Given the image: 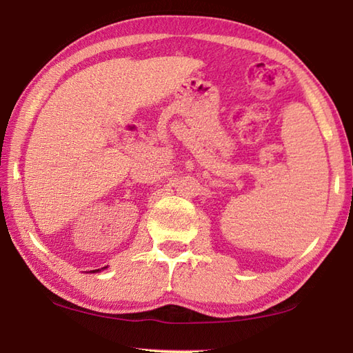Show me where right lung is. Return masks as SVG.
Returning a JSON list of instances; mask_svg holds the SVG:
<instances>
[{
    "instance_id": "obj_1",
    "label": "right lung",
    "mask_w": 353,
    "mask_h": 353,
    "mask_svg": "<svg viewBox=\"0 0 353 353\" xmlns=\"http://www.w3.org/2000/svg\"><path fill=\"white\" fill-rule=\"evenodd\" d=\"M97 271H99V270H94V271H93V272H97Z\"/></svg>"
}]
</instances>
